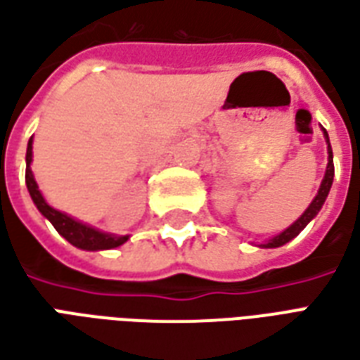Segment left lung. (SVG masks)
Instances as JSON below:
<instances>
[{"label":"left lung","instance_id":"8db88e82","mask_svg":"<svg viewBox=\"0 0 360 360\" xmlns=\"http://www.w3.org/2000/svg\"><path fill=\"white\" fill-rule=\"evenodd\" d=\"M322 133H324L326 144H328V165H326V173H324V179L320 183V188H318L316 196H314V200L309 204V208L302 212V216L297 221H293L291 226L283 229L281 233H278L276 237H271L266 243H260L258 247H262V249H278V247H283L285 243H289L291 239H295L297 235L301 233L304 227L309 226L312 219L316 218V214L320 212V208L324 206L326 198H328V193H330V188H332L333 183V152L332 146H330V136L326 133V129H322Z\"/></svg>","mask_w":360,"mask_h":360}]
</instances>
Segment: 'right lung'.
Instances as JSON below:
<instances>
[{"label":"right lung","mask_w":360,"mask_h":360,"mask_svg":"<svg viewBox=\"0 0 360 360\" xmlns=\"http://www.w3.org/2000/svg\"><path fill=\"white\" fill-rule=\"evenodd\" d=\"M30 164H32V139L28 141L27 146V175H25L30 198H32V202L36 204V208L40 210L44 218L50 219L51 226L56 227V231L61 237H65L73 247L82 250H110L117 249L123 243H127L129 235L105 233V231H100V229L89 226V224H82L81 219H75L73 216H69L65 212L51 208L50 204L46 202L40 188H38V183L34 179V173L30 169Z\"/></svg>","instance_id":"obj_1"}]
</instances>
